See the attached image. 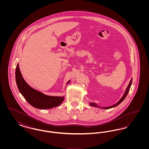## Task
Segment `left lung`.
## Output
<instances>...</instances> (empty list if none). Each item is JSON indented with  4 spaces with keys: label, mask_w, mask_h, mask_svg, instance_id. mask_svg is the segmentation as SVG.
Returning <instances> with one entry per match:
<instances>
[{
    "label": "left lung",
    "mask_w": 149,
    "mask_h": 149,
    "mask_svg": "<svg viewBox=\"0 0 149 149\" xmlns=\"http://www.w3.org/2000/svg\"><path fill=\"white\" fill-rule=\"evenodd\" d=\"M132 81V78H131V80H130V83H129V84L128 85L127 87V88H126V90L125 92L124 93V94L123 95V96L122 97V98H120V100L117 103H116V104H114L113 105V106H111L110 107H101L98 106L96 103H93V102H92V103H89V104H90L91 106L98 107V108H103V109H109V108H113V107H115L117 106H118V104H120V103H121V102H122L124 99H125V98L126 97V96H127V95L128 93V92H129V91H130V87H131V86Z\"/></svg>",
    "instance_id": "1"
}]
</instances>
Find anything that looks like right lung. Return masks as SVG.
Returning <instances> with one entry per match:
<instances>
[{"instance_id": "right-lung-1", "label": "right lung", "mask_w": 149, "mask_h": 149, "mask_svg": "<svg viewBox=\"0 0 149 149\" xmlns=\"http://www.w3.org/2000/svg\"><path fill=\"white\" fill-rule=\"evenodd\" d=\"M15 81L22 95L31 106L35 108L41 109H50L59 106L64 101V96L47 95L30 86L23 78L18 63L15 70ZM70 81L67 83V84Z\"/></svg>"}]
</instances>
